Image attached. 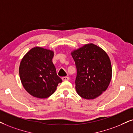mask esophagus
<instances>
[{
	"label": "esophagus",
	"mask_w": 133,
	"mask_h": 133,
	"mask_svg": "<svg viewBox=\"0 0 133 133\" xmlns=\"http://www.w3.org/2000/svg\"><path fill=\"white\" fill-rule=\"evenodd\" d=\"M62 80L63 81H68V80H69V78L68 77H62Z\"/></svg>",
	"instance_id": "1"
}]
</instances>
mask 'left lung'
I'll return each instance as SVG.
<instances>
[{
    "mask_svg": "<svg viewBox=\"0 0 133 133\" xmlns=\"http://www.w3.org/2000/svg\"><path fill=\"white\" fill-rule=\"evenodd\" d=\"M77 68L75 89L79 96L93 99L105 91L112 78L109 57L93 43L85 45L71 53Z\"/></svg>",
    "mask_w": 133,
    "mask_h": 133,
    "instance_id": "8db88e82",
    "label": "left lung"
}]
</instances>
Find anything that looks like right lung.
Masks as SVG:
<instances>
[{
	"label": "right lung",
	"mask_w": 133,
	"mask_h": 133,
	"mask_svg": "<svg viewBox=\"0 0 133 133\" xmlns=\"http://www.w3.org/2000/svg\"><path fill=\"white\" fill-rule=\"evenodd\" d=\"M54 52L34 47L22 59L19 77L25 90L33 96L46 98L54 93L62 80L58 76L52 59Z\"/></svg>",
	"instance_id": "add662e5"
}]
</instances>
